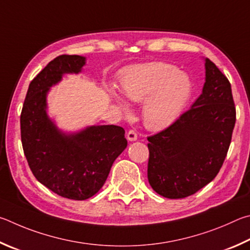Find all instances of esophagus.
<instances>
[{
    "label": "esophagus",
    "instance_id": "34e87169",
    "mask_svg": "<svg viewBox=\"0 0 250 250\" xmlns=\"http://www.w3.org/2000/svg\"><path fill=\"white\" fill-rule=\"evenodd\" d=\"M127 139L129 142L137 141V133L135 132L134 129H129L128 133H127Z\"/></svg>",
    "mask_w": 250,
    "mask_h": 250
}]
</instances>
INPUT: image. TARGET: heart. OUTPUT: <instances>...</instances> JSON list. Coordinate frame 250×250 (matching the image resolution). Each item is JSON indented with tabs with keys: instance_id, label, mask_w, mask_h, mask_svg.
<instances>
[{
	"instance_id": "b5f03b06",
	"label": "heart",
	"mask_w": 250,
	"mask_h": 250,
	"mask_svg": "<svg viewBox=\"0 0 250 250\" xmlns=\"http://www.w3.org/2000/svg\"><path fill=\"white\" fill-rule=\"evenodd\" d=\"M122 92L133 102L143 103V118L148 128L159 130L173 124L185 112L192 94L189 77L171 63L149 62L124 70L121 74ZM114 102L124 113L128 104L111 90Z\"/></svg>"
}]
</instances>
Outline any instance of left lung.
I'll list each match as a JSON object with an SVG mask.
<instances>
[{"mask_svg": "<svg viewBox=\"0 0 250 250\" xmlns=\"http://www.w3.org/2000/svg\"><path fill=\"white\" fill-rule=\"evenodd\" d=\"M235 122L229 79L207 58L202 94L173 124L147 137L152 189L165 198L183 199L211 182L226 158Z\"/></svg>", "mask_w": 250, "mask_h": 250, "instance_id": "obj_1", "label": "left lung"}]
</instances>
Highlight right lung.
<instances>
[{
  "label": "right lung",
  "mask_w": 250,
  "mask_h": 250,
  "mask_svg": "<svg viewBox=\"0 0 250 250\" xmlns=\"http://www.w3.org/2000/svg\"><path fill=\"white\" fill-rule=\"evenodd\" d=\"M85 58L61 55L29 83L21 114V137L37 180L62 198L86 200L106 181L114 161L127 146L116 125L89 126L79 133L61 132L47 115V93L64 73H79Z\"/></svg>",
  "instance_id": "add662e5"
}]
</instances>
